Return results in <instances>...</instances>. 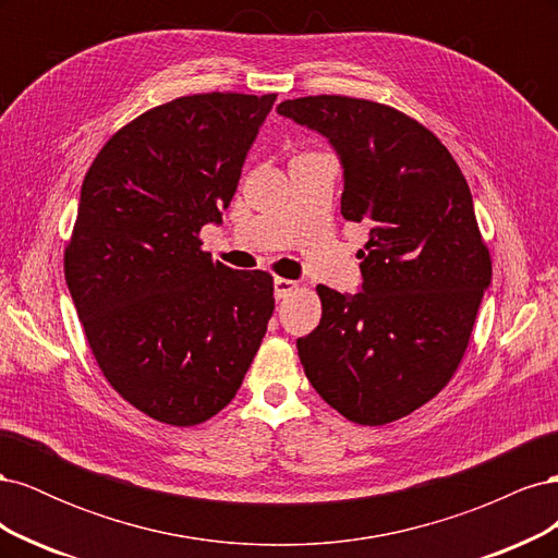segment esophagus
I'll return each instance as SVG.
<instances>
[{
	"instance_id": "34e87169",
	"label": "esophagus",
	"mask_w": 558,
	"mask_h": 558,
	"mask_svg": "<svg viewBox=\"0 0 558 558\" xmlns=\"http://www.w3.org/2000/svg\"><path fill=\"white\" fill-rule=\"evenodd\" d=\"M295 289H298V283H295L293 279H283V277H277V279H275V298H277V300L289 298Z\"/></svg>"
}]
</instances>
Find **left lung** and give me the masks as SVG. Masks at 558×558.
Here are the masks:
<instances>
[{
	"instance_id": "8db88e82",
	"label": "left lung",
	"mask_w": 558,
	"mask_h": 558,
	"mask_svg": "<svg viewBox=\"0 0 558 558\" xmlns=\"http://www.w3.org/2000/svg\"><path fill=\"white\" fill-rule=\"evenodd\" d=\"M342 165V216L365 223L359 293L316 286L318 326L298 340L310 384L353 424L384 426L442 391L492 283L468 183L430 130L367 99H286Z\"/></svg>"
}]
</instances>
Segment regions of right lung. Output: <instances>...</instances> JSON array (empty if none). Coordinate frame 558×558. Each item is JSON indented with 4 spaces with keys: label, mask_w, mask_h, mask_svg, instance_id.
I'll list each match as a JSON object with an SVG mask.
<instances>
[{
    "label": "right lung",
    "mask_w": 558,
    "mask_h": 558,
    "mask_svg": "<svg viewBox=\"0 0 558 558\" xmlns=\"http://www.w3.org/2000/svg\"><path fill=\"white\" fill-rule=\"evenodd\" d=\"M275 99H172L118 130L83 179L64 279L107 381L162 424L221 412L275 312L272 277L214 263L197 240L223 223Z\"/></svg>",
    "instance_id": "obj_1"
}]
</instances>
